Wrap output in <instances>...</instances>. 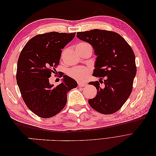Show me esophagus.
Here are the masks:
<instances>
[{"instance_id":"obj_1","label":"esophagus","mask_w":156,"mask_h":156,"mask_svg":"<svg viewBox=\"0 0 156 156\" xmlns=\"http://www.w3.org/2000/svg\"><path fill=\"white\" fill-rule=\"evenodd\" d=\"M78 85L80 87H84L85 85H87V83L85 82H83V81H78Z\"/></svg>"}]
</instances>
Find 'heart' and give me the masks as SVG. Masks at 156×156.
Wrapping results in <instances>:
<instances>
[{"mask_svg":"<svg viewBox=\"0 0 156 156\" xmlns=\"http://www.w3.org/2000/svg\"><path fill=\"white\" fill-rule=\"evenodd\" d=\"M84 45H88L87 43H80L77 47H80ZM90 72V68L85 66H80V67H75L72 68L68 70V75L70 77H72L73 79H75L79 81H81L87 78L88 75Z\"/></svg>","mask_w":156,"mask_h":156,"instance_id":"1","label":"heart"}]
</instances>
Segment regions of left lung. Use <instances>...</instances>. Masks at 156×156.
<instances>
[{"instance_id":"left-lung-1","label":"left lung","mask_w":156,"mask_h":156,"mask_svg":"<svg viewBox=\"0 0 156 156\" xmlns=\"http://www.w3.org/2000/svg\"><path fill=\"white\" fill-rule=\"evenodd\" d=\"M77 37L90 44L97 56L93 76L105 77L103 87L98 81L90 83L98 91L95 98L88 100L89 105L101 114H112L120 109L131 93L136 72L133 51L115 32L94 29L78 32Z\"/></svg>"}]
</instances>
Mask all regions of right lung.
Returning <instances> with one entry per match:
<instances>
[{
    "label": "right lung",
    "instance_id": "obj_1",
    "mask_svg": "<svg viewBox=\"0 0 156 156\" xmlns=\"http://www.w3.org/2000/svg\"><path fill=\"white\" fill-rule=\"evenodd\" d=\"M75 36V32H57L36 35L19 56L17 85L27 107L40 117L48 119L57 115L66 104L68 92L77 87L76 81L66 75L56 87L49 79L59 64L62 49Z\"/></svg>",
    "mask_w": 156,
    "mask_h": 156
}]
</instances>
